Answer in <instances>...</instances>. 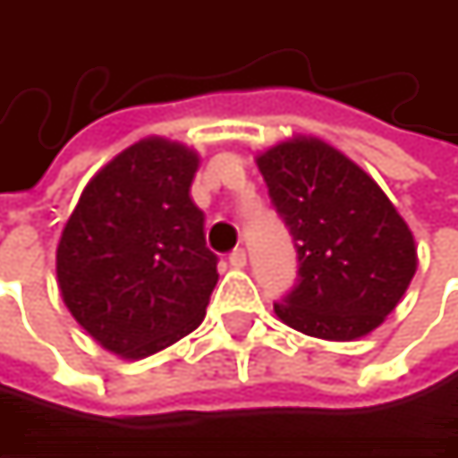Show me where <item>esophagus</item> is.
I'll list each match as a JSON object with an SVG mask.
<instances>
[{"mask_svg": "<svg viewBox=\"0 0 458 458\" xmlns=\"http://www.w3.org/2000/svg\"><path fill=\"white\" fill-rule=\"evenodd\" d=\"M230 265H233V267H243V265H246V251H243L241 246L230 251Z\"/></svg>", "mask_w": 458, "mask_h": 458, "instance_id": "obj_1", "label": "esophagus"}]
</instances>
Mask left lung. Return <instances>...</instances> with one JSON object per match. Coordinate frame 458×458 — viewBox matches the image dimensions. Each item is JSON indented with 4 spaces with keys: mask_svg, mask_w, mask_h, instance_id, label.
<instances>
[{
    "mask_svg": "<svg viewBox=\"0 0 458 458\" xmlns=\"http://www.w3.org/2000/svg\"><path fill=\"white\" fill-rule=\"evenodd\" d=\"M257 166L300 259V281L273 305L276 316L331 342L371 334L416 273L406 220L355 161L318 138L284 140Z\"/></svg>",
    "mask_w": 458,
    "mask_h": 458,
    "instance_id": "8db88e82",
    "label": "left lung"
}]
</instances>
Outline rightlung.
Masks as SVG:
<instances>
[{
    "label": "right lung",
    "instance_id": "add662e5",
    "mask_svg": "<svg viewBox=\"0 0 458 458\" xmlns=\"http://www.w3.org/2000/svg\"><path fill=\"white\" fill-rule=\"evenodd\" d=\"M199 153L145 138L81 191L55 254L57 286L79 326L138 360L188 336L207 316L217 257L191 199Z\"/></svg>",
    "mask_w": 458,
    "mask_h": 458
}]
</instances>
